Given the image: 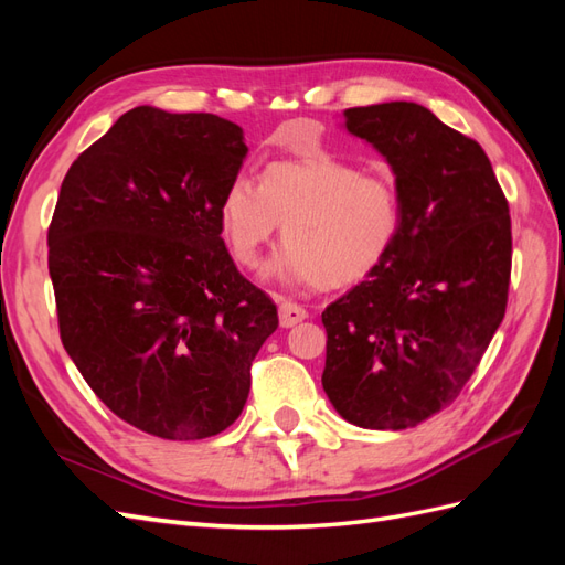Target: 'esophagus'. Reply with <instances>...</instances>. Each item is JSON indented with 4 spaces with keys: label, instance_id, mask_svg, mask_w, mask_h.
<instances>
[{
    "label": "esophagus",
    "instance_id": "34e87169",
    "mask_svg": "<svg viewBox=\"0 0 565 565\" xmlns=\"http://www.w3.org/2000/svg\"><path fill=\"white\" fill-rule=\"evenodd\" d=\"M278 313H280V324H282V328H295L297 322H301L306 316H309V313H306L303 306H299L295 301H282Z\"/></svg>",
    "mask_w": 565,
    "mask_h": 565
}]
</instances>
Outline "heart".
Masks as SVG:
<instances>
[{
    "label": "heart",
    "instance_id": "b5f03b06",
    "mask_svg": "<svg viewBox=\"0 0 565 565\" xmlns=\"http://www.w3.org/2000/svg\"><path fill=\"white\" fill-rule=\"evenodd\" d=\"M221 235L243 268L262 264L282 224L270 273L289 282L344 287L380 266L398 241V185L334 158L273 162L262 181L235 177L218 207Z\"/></svg>",
    "mask_w": 565,
    "mask_h": 565
}]
</instances>
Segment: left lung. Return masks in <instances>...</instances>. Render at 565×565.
I'll use <instances>...</instances> for the list:
<instances>
[{"label":"left lung","mask_w":565,"mask_h":565,"mask_svg":"<svg viewBox=\"0 0 565 565\" xmlns=\"http://www.w3.org/2000/svg\"><path fill=\"white\" fill-rule=\"evenodd\" d=\"M396 174L403 224L386 259L322 311V388L363 429L401 431L465 388L507 311L509 202L486 150L419 104L344 110Z\"/></svg>","instance_id":"8db88e82"}]
</instances>
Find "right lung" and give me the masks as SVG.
Instances as JSON below:
<instances>
[{"label": "right lung", "mask_w": 565, "mask_h": 565, "mask_svg": "<svg viewBox=\"0 0 565 565\" xmlns=\"http://www.w3.org/2000/svg\"><path fill=\"white\" fill-rule=\"evenodd\" d=\"M245 156L224 117L139 106L63 179L46 233L61 341L110 413L150 436L228 429L278 328L221 237Z\"/></svg>", "instance_id": "right-lung-1"}]
</instances>
